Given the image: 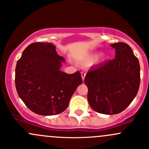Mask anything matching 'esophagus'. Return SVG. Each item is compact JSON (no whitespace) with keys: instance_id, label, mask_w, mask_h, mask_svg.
<instances>
[{"instance_id":"obj_1","label":"esophagus","mask_w":149,"mask_h":149,"mask_svg":"<svg viewBox=\"0 0 149 149\" xmlns=\"http://www.w3.org/2000/svg\"><path fill=\"white\" fill-rule=\"evenodd\" d=\"M81 77H82V79H83V81L84 80V78H85L86 76V72L84 71H82L81 73Z\"/></svg>"}]
</instances>
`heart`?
Segmentation results:
<instances>
[{
  "mask_svg": "<svg viewBox=\"0 0 149 149\" xmlns=\"http://www.w3.org/2000/svg\"><path fill=\"white\" fill-rule=\"evenodd\" d=\"M93 59H94V58H90V59H88V63H91V62H92V61H93Z\"/></svg>",
  "mask_w": 149,
  "mask_h": 149,
  "instance_id": "1",
  "label": "heart"
}]
</instances>
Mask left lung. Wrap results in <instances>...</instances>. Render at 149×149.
Wrapping results in <instances>:
<instances>
[{"instance_id":"obj_1","label":"left lung","mask_w":149,"mask_h":149,"mask_svg":"<svg viewBox=\"0 0 149 149\" xmlns=\"http://www.w3.org/2000/svg\"><path fill=\"white\" fill-rule=\"evenodd\" d=\"M111 46L115 58L90 69L84 79L90 107L104 115L125 110L136 97L141 81L139 61L131 47L125 42Z\"/></svg>"}]
</instances>
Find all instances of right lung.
Segmentation results:
<instances>
[{
  "label": "right lung",
  "mask_w": 149,
  "mask_h": 149,
  "mask_svg": "<svg viewBox=\"0 0 149 149\" xmlns=\"http://www.w3.org/2000/svg\"><path fill=\"white\" fill-rule=\"evenodd\" d=\"M63 57L51 43H31L17 61L15 84L19 97L30 110L40 115L65 111L77 87L83 82L79 71L60 70Z\"/></svg>",
  "instance_id": "1"
}]
</instances>
